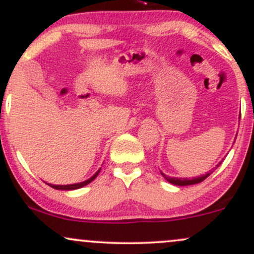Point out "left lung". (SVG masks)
Listing matches in <instances>:
<instances>
[{
  "label": "left lung",
  "mask_w": 254,
  "mask_h": 254,
  "mask_svg": "<svg viewBox=\"0 0 254 254\" xmlns=\"http://www.w3.org/2000/svg\"><path fill=\"white\" fill-rule=\"evenodd\" d=\"M220 164H221V162H220ZM220 164H218V165H220ZM210 173H211V172H210ZM210 173L203 174V176L197 177V178H192V179H188V178H171V177H167L166 174H164L161 172V174L164 176V178L166 180H167L168 183L174 184V185H178V186H188V185H194V184L202 183L204 179H206V178L210 176Z\"/></svg>",
  "instance_id": "8db88e82"
}]
</instances>
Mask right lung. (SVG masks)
I'll return each instance as SVG.
<instances>
[{
    "mask_svg": "<svg viewBox=\"0 0 254 254\" xmlns=\"http://www.w3.org/2000/svg\"><path fill=\"white\" fill-rule=\"evenodd\" d=\"M101 170V168H100ZM100 170H99L97 173L94 174V176L93 177H90L89 179H87V180H84V182H82V183H77V184H70V185H52V184H48L49 186H51L52 189H56V190H64V191H69V190H76V189H81V188H83V186H86V185H88L89 183H92L93 180L95 179V178L98 177V174H99V172H100Z\"/></svg>",
    "mask_w": 254,
    "mask_h": 254,
    "instance_id": "right-lung-1",
    "label": "right lung"
}]
</instances>
